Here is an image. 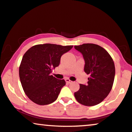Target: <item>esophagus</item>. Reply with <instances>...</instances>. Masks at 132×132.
<instances>
[{
    "label": "esophagus",
    "instance_id": "1",
    "mask_svg": "<svg viewBox=\"0 0 132 132\" xmlns=\"http://www.w3.org/2000/svg\"><path fill=\"white\" fill-rule=\"evenodd\" d=\"M65 81H66V82L68 83V84H69V83H71L72 82L71 80H70L69 78H66V79H65Z\"/></svg>",
    "mask_w": 132,
    "mask_h": 132
}]
</instances>
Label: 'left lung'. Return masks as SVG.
I'll return each instance as SVG.
<instances>
[{
    "label": "left lung",
    "mask_w": 132,
    "mask_h": 132,
    "mask_svg": "<svg viewBox=\"0 0 132 132\" xmlns=\"http://www.w3.org/2000/svg\"><path fill=\"white\" fill-rule=\"evenodd\" d=\"M74 47L83 55L85 62L84 71L90 76L88 84H80V89L74 96L83 105H96L107 97L112 88L115 76L114 61L108 52L99 45L87 43Z\"/></svg>",
    "instance_id": "8db88e82"
}]
</instances>
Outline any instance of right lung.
<instances>
[{"mask_svg": "<svg viewBox=\"0 0 132 132\" xmlns=\"http://www.w3.org/2000/svg\"><path fill=\"white\" fill-rule=\"evenodd\" d=\"M72 47L38 44L25 53L19 66V78L24 93L31 101L45 105L56 101L66 82L51 73L59 66L61 56Z\"/></svg>", "mask_w": 132, "mask_h": 132, "instance_id": "1", "label": "right lung"}]
</instances>
